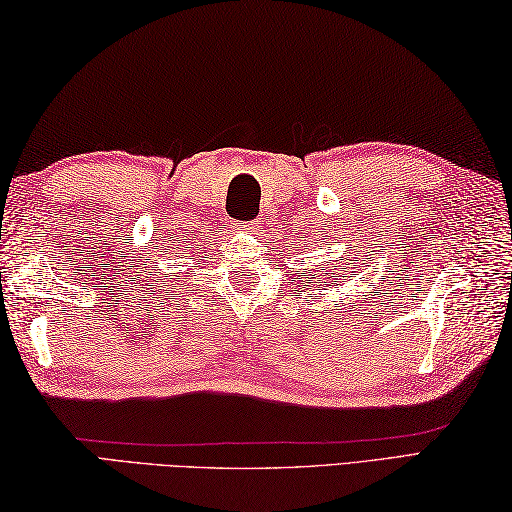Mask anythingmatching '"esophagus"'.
<instances>
[{
    "instance_id": "esophagus-1",
    "label": "esophagus",
    "mask_w": 512,
    "mask_h": 512,
    "mask_svg": "<svg viewBox=\"0 0 512 512\" xmlns=\"http://www.w3.org/2000/svg\"><path fill=\"white\" fill-rule=\"evenodd\" d=\"M257 226H259L257 220H253V222H237V224H235L237 231H255Z\"/></svg>"
}]
</instances>
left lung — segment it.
I'll list each match as a JSON object with an SVG mask.
<instances>
[{
    "label": "left lung",
    "instance_id": "1",
    "mask_svg": "<svg viewBox=\"0 0 512 512\" xmlns=\"http://www.w3.org/2000/svg\"><path fill=\"white\" fill-rule=\"evenodd\" d=\"M352 248V246H350ZM343 261L346 262L345 265L342 264L341 259H328V262H323L321 264V277H319V286H323V290H328V286H341V277L343 275H347V270H350V262L352 259H347V255L343 257ZM354 262H358V257H354ZM306 275V273H303ZM310 279H314V277H310Z\"/></svg>",
    "mask_w": 512,
    "mask_h": 512
}]
</instances>
